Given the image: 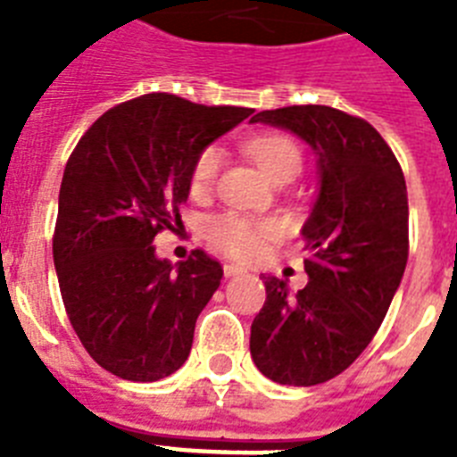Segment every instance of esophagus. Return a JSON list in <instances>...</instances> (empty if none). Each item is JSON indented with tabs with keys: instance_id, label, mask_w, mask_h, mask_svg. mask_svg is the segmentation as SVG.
I'll list each match as a JSON object with an SVG mask.
<instances>
[{
	"instance_id": "obj_1",
	"label": "esophagus",
	"mask_w": 457,
	"mask_h": 457,
	"mask_svg": "<svg viewBox=\"0 0 457 457\" xmlns=\"http://www.w3.org/2000/svg\"><path fill=\"white\" fill-rule=\"evenodd\" d=\"M222 270H225V278H235V275H242L244 268L242 265H235V263H225V268H222Z\"/></svg>"
}]
</instances>
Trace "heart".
I'll use <instances>...</instances> for the list:
<instances>
[{
    "label": "heart",
    "instance_id": "1",
    "mask_svg": "<svg viewBox=\"0 0 457 457\" xmlns=\"http://www.w3.org/2000/svg\"><path fill=\"white\" fill-rule=\"evenodd\" d=\"M249 156L261 165V170L270 179H279L287 172L301 170V152L289 137L282 135H261L246 142ZM222 165V149L220 146H206L196 156L189 175V189L194 196L206 194L218 179ZM279 228L275 220H258L249 215L239 213H222L211 218L206 225L208 239L222 249L225 253L235 258H253L258 251L263 249V244L272 237H278Z\"/></svg>",
    "mask_w": 457,
    "mask_h": 457
}]
</instances>
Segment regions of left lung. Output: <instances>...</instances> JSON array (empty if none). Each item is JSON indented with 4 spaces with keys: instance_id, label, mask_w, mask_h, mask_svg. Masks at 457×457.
<instances>
[{
    "instance_id": "left-lung-1",
    "label": "left lung",
    "mask_w": 457,
    "mask_h": 457,
    "mask_svg": "<svg viewBox=\"0 0 457 457\" xmlns=\"http://www.w3.org/2000/svg\"><path fill=\"white\" fill-rule=\"evenodd\" d=\"M318 158V196L301 228L308 285L292 294L265 278L268 299L251 325V358L268 379L312 386L368 348L408 263V192L382 135L332 106L261 111Z\"/></svg>"
}]
</instances>
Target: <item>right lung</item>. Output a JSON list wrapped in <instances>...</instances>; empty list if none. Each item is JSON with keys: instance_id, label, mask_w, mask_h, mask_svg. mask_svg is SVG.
<instances>
[{"instance_id": "add662e5", "label": "right lung", "mask_w": 457, "mask_h": 457, "mask_svg": "<svg viewBox=\"0 0 457 457\" xmlns=\"http://www.w3.org/2000/svg\"><path fill=\"white\" fill-rule=\"evenodd\" d=\"M251 113L145 95L106 111L68 158L54 265L75 334L111 375L158 382L189 358L222 268L204 251L172 265L154 237L179 222L196 156Z\"/></svg>"}]
</instances>
